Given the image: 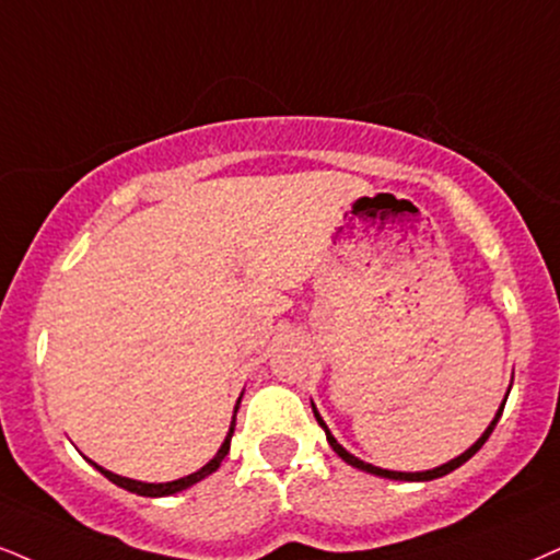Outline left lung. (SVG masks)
<instances>
[{
  "label": "left lung",
  "mask_w": 560,
  "mask_h": 560,
  "mask_svg": "<svg viewBox=\"0 0 560 560\" xmlns=\"http://www.w3.org/2000/svg\"><path fill=\"white\" fill-rule=\"evenodd\" d=\"M509 390H512V387H509ZM506 398H509V393H506ZM506 398H504V402H506ZM504 402H501V408L497 410V416H493V421L488 423V429L483 431V434H480V439L476 444H472L470 450H465L463 455L459 457H455V459H450V463H444V465H439V468H434V470H423V472H398V470H385V468H377V465H370V463H364V459H359V457H353L351 452H346L341 444L336 442V436L330 434L328 431V427H325V421L320 419V413H317L315 410V406H313V413H315V419H317V423H320V427L325 429V436H328V444L332 447V452H336L338 457L343 459V463H349L351 468H359V470H364V472H372V476H380V478H390V480H434V478H442V476H447V472H452L455 468H459V465L463 463H468V459L476 455V452L483 447L486 444V439L491 436V431H493V427H497L499 423V419H501V413H504Z\"/></svg>",
  "instance_id": "1"
}]
</instances>
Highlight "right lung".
<instances>
[{
  "instance_id": "right-lung-1",
  "label": "right lung",
  "mask_w": 560,
  "mask_h": 560,
  "mask_svg": "<svg viewBox=\"0 0 560 560\" xmlns=\"http://www.w3.org/2000/svg\"><path fill=\"white\" fill-rule=\"evenodd\" d=\"M237 408H240V400H237V406H235V416H232V423H230V431H228V436H224L222 447H219L217 455L211 457L209 463L203 465L201 470L190 472V476H186V478L170 480V483H141V480H131V478L116 476V472L105 470V468H101V465H95V463H92V465H95V468L101 470L105 478L113 480V483H116V486H121V488H126V491H131V493H139V497H152V499H158V497H173V493L183 491V488L194 486V483H198V480H203V478H207V476H211V472H214V470L219 468V465H222V459L228 457V452H230L232 434H235V419H237Z\"/></svg>"
}]
</instances>
